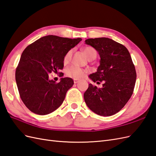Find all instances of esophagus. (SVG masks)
Returning a JSON list of instances; mask_svg holds the SVG:
<instances>
[{
	"label": "esophagus",
	"instance_id": "obj_1",
	"mask_svg": "<svg viewBox=\"0 0 156 156\" xmlns=\"http://www.w3.org/2000/svg\"><path fill=\"white\" fill-rule=\"evenodd\" d=\"M78 82H79V80H76V79L74 80V83H77Z\"/></svg>",
	"mask_w": 156,
	"mask_h": 156
}]
</instances>
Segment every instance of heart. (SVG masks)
Listing matches in <instances>:
<instances>
[{"label": "heart", "instance_id": "b5f03b06", "mask_svg": "<svg viewBox=\"0 0 156 156\" xmlns=\"http://www.w3.org/2000/svg\"><path fill=\"white\" fill-rule=\"evenodd\" d=\"M83 51L84 52L85 55L89 60H94L97 56V52L93 47L90 46H87L83 48ZM73 50L70 49L69 51H67L66 54L64 56L63 58V63L64 64H68L72 59L73 57ZM85 71L83 69H80V67L76 66H70L68 67L65 70V74L66 76L74 78V79H80L83 76H84Z\"/></svg>", "mask_w": 156, "mask_h": 156}]
</instances>
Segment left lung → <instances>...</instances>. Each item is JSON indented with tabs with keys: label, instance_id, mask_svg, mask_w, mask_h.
Segmentation results:
<instances>
[{
	"label": "left lung",
	"instance_id": "1",
	"mask_svg": "<svg viewBox=\"0 0 156 156\" xmlns=\"http://www.w3.org/2000/svg\"><path fill=\"white\" fill-rule=\"evenodd\" d=\"M86 44L100 56V65L89 78L103 82L101 88L90 83L83 94L86 105L101 116H111L121 111L129 100L135 86L136 73L129 51L122 44L107 37L87 39Z\"/></svg>",
	"mask_w": 156,
	"mask_h": 156
}]
</instances>
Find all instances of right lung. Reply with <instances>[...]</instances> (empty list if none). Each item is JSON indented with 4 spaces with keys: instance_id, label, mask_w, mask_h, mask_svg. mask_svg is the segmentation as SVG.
<instances>
[{
    "instance_id": "right-lung-1",
    "label": "right lung",
    "mask_w": 156,
    "mask_h": 156,
    "mask_svg": "<svg viewBox=\"0 0 156 156\" xmlns=\"http://www.w3.org/2000/svg\"><path fill=\"white\" fill-rule=\"evenodd\" d=\"M81 41V38L50 35L37 39L23 51L16 70V81L21 99L31 112L45 115L61 105L74 81L62 78L57 83L50 80L49 74L63 69L64 56Z\"/></svg>"
}]
</instances>
